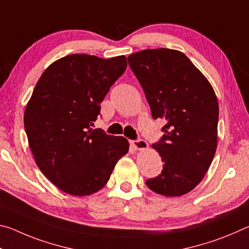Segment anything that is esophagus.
I'll return each mask as SVG.
<instances>
[{
  "label": "esophagus",
  "instance_id": "obj_1",
  "mask_svg": "<svg viewBox=\"0 0 249 249\" xmlns=\"http://www.w3.org/2000/svg\"><path fill=\"white\" fill-rule=\"evenodd\" d=\"M130 144L134 147L136 150H144L148 148V144H147V142L144 140H137V141H132L130 142Z\"/></svg>",
  "mask_w": 249,
  "mask_h": 249
}]
</instances>
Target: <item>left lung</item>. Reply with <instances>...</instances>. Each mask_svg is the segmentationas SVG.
Masks as SVG:
<instances>
[{
  "label": "left lung",
  "instance_id": "left-lung-1",
  "mask_svg": "<svg viewBox=\"0 0 249 249\" xmlns=\"http://www.w3.org/2000/svg\"><path fill=\"white\" fill-rule=\"evenodd\" d=\"M155 120L165 133L153 144L161 174L146 181L158 195L180 196L204 178L217 146L218 103L212 86L183 53L158 48L128 56Z\"/></svg>",
  "mask_w": 249,
  "mask_h": 249
}]
</instances>
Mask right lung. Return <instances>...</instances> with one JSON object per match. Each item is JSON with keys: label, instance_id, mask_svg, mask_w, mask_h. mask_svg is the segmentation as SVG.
Instances as JSON below:
<instances>
[{"label": "right lung", "instance_id": "obj_1", "mask_svg": "<svg viewBox=\"0 0 249 249\" xmlns=\"http://www.w3.org/2000/svg\"><path fill=\"white\" fill-rule=\"evenodd\" d=\"M127 67L125 56L69 54L41 74L25 108L28 144L40 171L71 196L102 189L128 142L92 129L101 102Z\"/></svg>", "mask_w": 249, "mask_h": 249}]
</instances>
